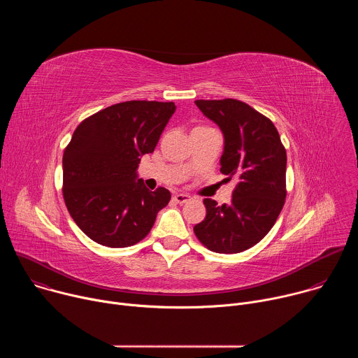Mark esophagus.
Instances as JSON below:
<instances>
[{
    "label": "esophagus",
    "instance_id": "1",
    "mask_svg": "<svg viewBox=\"0 0 358 358\" xmlns=\"http://www.w3.org/2000/svg\"><path fill=\"white\" fill-rule=\"evenodd\" d=\"M173 199H174L177 203H185V202H188V201L191 199V196L187 195V194H176V195L173 196Z\"/></svg>",
    "mask_w": 358,
    "mask_h": 358
}]
</instances>
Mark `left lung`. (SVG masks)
Returning <instances> with one entry per match:
<instances>
[{"label": "left lung", "instance_id": "1", "mask_svg": "<svg viewBox=\"0 0 358 358\" xmlns=\"http://www.w3.org/2000/svg\"><path fill=\"white\" fill-rule=\"evenodd\" d=\"M195 105L221 129V173L238 182L228 206L203 199L207 215L194 232L213 252L239 253L265 238L285 206L286 150L275 124L241 100H195Z\"/></svg>", "mask_w": 358, "mask_h": 358}]
</instances>
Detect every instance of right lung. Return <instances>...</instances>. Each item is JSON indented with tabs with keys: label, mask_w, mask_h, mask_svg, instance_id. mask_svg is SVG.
I'll list each match as a JSON object with an SVG mask.
<instances>
[{
	"label": "right lung",
	"mask_w": 358,
	"mask_h": 358,
	"mask_svg": "<svg viewBox=\"0 0 358 358\" xmlns=\"http://www.w3.org/2000/svg\"><path fill=\"white\" fill-rule=\"evenodd\" d=\"M176 112L173 101L130 100L85 119L66 145L64 199L76 225L94 242L126 248L140 242L171 199L137 177L141 156L152 152Z\"/></svg>",
	"instance_id": "add662e5"
}]
</instances>
